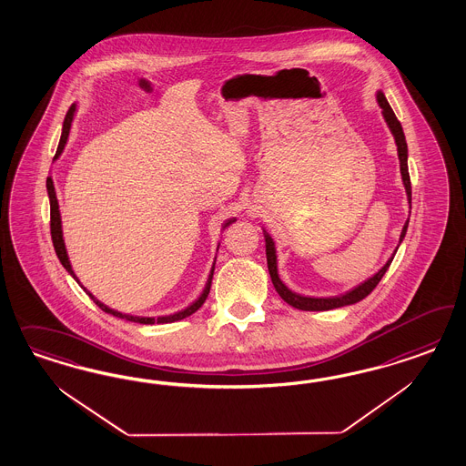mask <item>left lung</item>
I'll list each match as a JSON object with an SVG mask.
<instances>
[{
	"mask_svg": "<svg viewBox=\"0 0 466 466\" xmlns=\"http://www.w3.org/2000/svg\"><path fill=\"white\" fill-rule=\"evenodd\" d=\"M378 102H380V106H381L382 116H384V119H386L388 127H390L391 133H393V137H395L396 147H398V157H400V170H401V177H403V184H405V189H407L410 207H411V183H410L409 162H407L409 148H407V141H405V135H403V127L400 125L398 117H396L395 113H393V109H391V106L388 104V100H386L382 92H378ZM407 228H409V222L405 224L403 230H401L400 242H401L403 238H405ZM265 242H267V261H268L269 277H271V282H273L275 290L279 292V296L282 297L283 300H285L287 304H290L292 308H296V309L300 310L337 309V308L350 306V304H355V302H359V300L366 299V297L369 296L374 289H376V285L381 282V279L384 277L386 269L390 268V265H391V261H393V258H395V256H391V258L388 259V263H386V265H384V267H382V268L380 269L372 279H369L367 282L360 283L359 287H355V289H352L350 292H347V294H343V296L339 297H323V299H318V297L299 296V294L292 292V290H289V289L283 285L282 280H280V277H279V271H277L275 242H273V239L269 238L267 232H265ZM396 251H398V249H396Z\"/></svg>",
	"mask_w": 466,
	"mask_h": 466,
	"instance_id": "1",
	"label": "left lung"
}]
</instances>
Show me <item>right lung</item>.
I'll return each mask as SVG.
<instances>
[{"mask_svg": "<svg viewBox=\"0 0 466 466\" xmlns=\"http://www.w3.org/2000/svg\"><path fill=\"white\" fill-rule=\"evenodd\" d=\"M73 113H75V106H71L70 111L66 113L65 117V123H63V133H61V140L57 145L56 156H59L66 145L68 140V135H70L71 119H73ZM47 195H49V203H51V238H53V246H55V251H56L57 258L61 261V265L66 268V271L70 273L71 277L76 280V275L73 273L71 269L70 259H68V254H66V248H65V240H63V232H61V217H59V205H57L56 191H55V184L53 179L47 177ZM232 222H236V218H230L227 220L226 226H230ZM213 269H215V263H213L212 271H210V277H208V282L205 285V290L201 292V296L198 297L197 300L193 304H189L186 309L179 310L176 314H170V316H162V318H140V316H129V314H123L119 310L111 309L107 306H104L102 302H99L96 297L92 296L90 292H86L90 299L99 306L100 309L107 314H113L116 318H121V319H127V321H133V323H140V325H154V323H174V321H179L184 319L187 316H191L193 312H197L203 302L207 300V297L210 294V287H212Z\"/></svg>", "mask_w": 466, "mask_h": 466, "instance_id": "right-lung-1", "label": "right lung"}]
</instances>
